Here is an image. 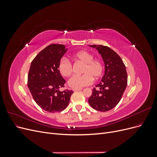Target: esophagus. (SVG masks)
<instances>
[{
  "label": "esophagus",
  "instance_id": "1",
  "mask_svg": "<svg viewBox=\"0 0 157 157\" xmlns=\"http://www.w3.org/2000/svg\"><path fill=\"white\" fill-rule=\"evenodd\" d=\"M82 89V88H78V89H76V88H74L73 89V91L74 92H77V91H81Z\"/></svg>",
  "mask_w": 157,
  "mask_h": 157
}]
</instances>
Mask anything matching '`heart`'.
<instances>
[{"label": "heart", "mask_w": 157, "mask_h": 157, "mask_svg": "<svg viewBox=\"0 0 157 157\" xmlns=\"http://www.w3.org/2000/svg\"><path fill=\"white\" fill-rule=\"evenodd\" d=\"M72 58L84 63L82 70V75L73 76L68 81L69 86L73 88H82L88 86L93 82V78L98 79L101 77L103 72V65L101 61L94 59V56L86 51H80L74 54ZM58 70L63 77H67L72 74L73 67L70 61L65 58H62L58 63Z\"/></svg>", "instance_id": "heart-1"}]
</instances>
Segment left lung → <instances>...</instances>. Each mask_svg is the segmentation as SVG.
<instances>
[{"label":"left lung","instance_id":"8db88e82","mask_svg":"<svg viewBox=\"0 0 157 157\" xmlns=\"http://www.w3.org/2000/svg\"><path fill=\"white\" fill-rule=\"evenodd\" d=\"M98 50L104 62L105 71L101 80L94 88L88 99L90 105L99 111H108L119 103L127 86L126 67L116 52L103 45H88Z\"/></svg>","mask_w":157,"mask_h":157}]
</instances>
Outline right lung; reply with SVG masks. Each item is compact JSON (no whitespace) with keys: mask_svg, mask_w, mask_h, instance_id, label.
<instances>
[{"mask_svg":"<svg viewBox=\"0 0 157 157\" xmlns=\"http://www.w3.org/2000/svg\"><path fill=\"white\" fill-rule=\"evenodd\" d=\"M68 49L63 44H50L32 61L28 74V88L35 101L50 113L64 110L73 90L60 91L65 80L58 70V63Z\"/></svg>","mask_w":157,"mask_h":157,"instance_id":"add662e5","label":"right lung"}]
</instances>
